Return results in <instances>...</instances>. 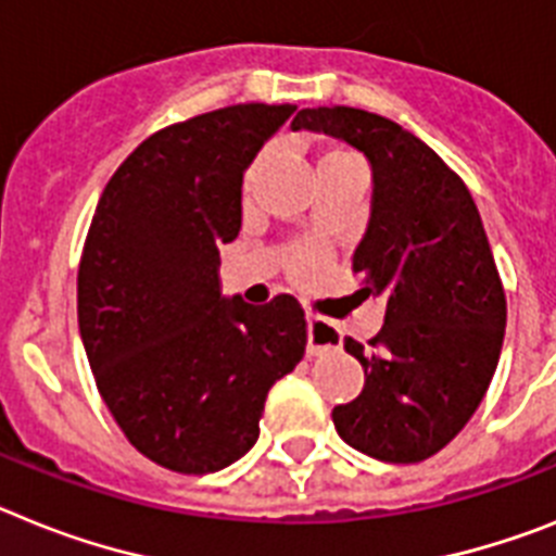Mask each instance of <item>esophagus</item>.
<instances>
[{"label":"esophagus","mask_w":556,"mask_h":556,"mask_svg":"<svg viewBox=\"0 0 556 556\" xmlns=\"http://www.w3.org/2000/svg\"><path fill=\"white\" fill-rule=\"evenodd\" d=\"M341 346V330L332 321L318 316H307V352L311 355H325Z\"/></svg>","instance_id":"esophagus-1"}]
</instances>
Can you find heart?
Listing matches in <instances>:
<instances>
[{
	"label": "heart",
	"instance_id": "heart-1",
	"mask_svg": "<svg viewBox=\"0 0 556 556\" xmlns=\"http://www.w3.org/2000/svg\"><path fill=\"white\" fill-rule=\"evenodd\" d=\"M263 162L265 156H257L254 159V164L249 167V173H245V185H243L245 195H249L251 187H254V178H257ZM344 162H358V159L352 156L350 151H344V148H330V151H325L321 156H318V170H321V167H330V164H344ZM325 263H327V254L313 243H296L288 249V268H291L293 277L299 279H313L321 268H325Z\"/></svg>",
	"mask_w": 556,
	"mask_h": 556
}]
</instances>
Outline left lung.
Instances as JSON below:
<instances>
[{
	"mask_svg": "<svg viewBox=\"0 0 556 556\" xmlns=\"http://www.w3.org/2000/svg\"><path fill=\"white\" fill-rule=\"evenodd\" d=\"M293 131L344 139L371 167V212L352 271L358 302H386L369 346L346 338L364 392L332 408L338 437L392 465L451 442L484 400L506 327V296L465 181L392 119L350 109H302Z\"/></svg>",
	"mask_w": 556,
	"mask_h": 556,
	"instance_id": "obj_1",
	"label": "left lung"
}]
</instances>
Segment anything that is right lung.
<instances>
[{
  "label": "right lung",
  "mask_w": 556,
  "mask_h": 556,
  "mask_svg": "<svg viewBox=\"0 0 556 556\" xmlns=\"http://www.w3.org/2000/svg\"><path fill=\"white\" fill-rule=\"evenodd\" d=\"M296 105L243 103L162 128L98 201L77 271V325L100 397L142 456L185 476L254 447L268 389L302 361L305 311L220 293L243 173Z\"/></svg>",
  "instance_id": "right-lung-1"
}]
</instances>
